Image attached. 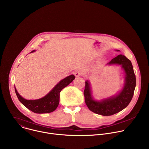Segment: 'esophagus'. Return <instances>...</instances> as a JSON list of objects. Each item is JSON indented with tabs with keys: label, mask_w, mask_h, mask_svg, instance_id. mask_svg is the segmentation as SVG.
I'll list each match as a JSON object with an SVG mask.
<instances>
[{
	"label": "esophagus",
	"mask_w": 149,
	"mask_h": 149,
	"mask_svg": "<svg viewBox=\"0 0 149 149\" xmlns=\"http://www.w3.org/2000/svg\"><path fill=\"white\" fill-rule=\"evenodd\" d=\"M74 75L76 77H79L82 75V72L81 71H76L74 72Z\"/></svg>",
	"instance_id": "esophagus-1"
}]
</instances>
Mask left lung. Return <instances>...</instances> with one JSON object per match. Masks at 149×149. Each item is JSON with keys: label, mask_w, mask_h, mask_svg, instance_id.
I'll use <instances>...</instances> for the list:
<instances>
[{"label": "left lung", "mask_w": 149, "mask_h": 149, "mask_svg": "<svg viewBox=\"0 0 149 149\" xmlns=\"http://www.w3.org/2000/svg\"><path fill=\"white\" fill-rule=\"evenodd\" d=\"M121 65L125 72V81L123 90L117 96L96 101L91 97L90 84L86 82L84 91L85 102L91 111L100 115L108 116L116 114L125 109L130 102L136 87V75L132 63L128 58L123 55H118L109 63Z\"/></svg>", "instance_id": "obj_1"}]
</instances>
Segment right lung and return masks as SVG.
<instances>
[{
    "label": "right lung",
    "instance_id": "obj_1",
    "mask_svg": "<svg viewBox=\"0 0 149 149\" xmlns=\"http://www.w3.org/2000/svg\"><path fill=\"white\" fill-rule=\"evenodd\" d=\"M74 79L75 76L74 75H71L63 79L49 93L43 98L38 100H27L19 94L15 87V90L19 101L29 110L38 114L49 113L54 111L57 108L59 102V95L61 90L67 87Z\"/></svg>",
    "mask_w": 149,
    "mask_h": 149
}]
</instances>
